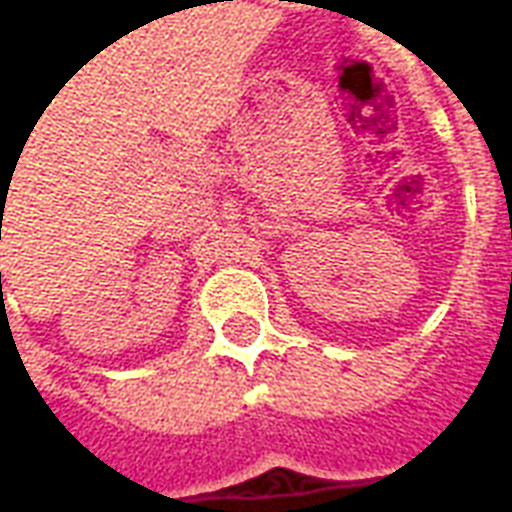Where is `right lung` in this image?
I'll return each instance as SVG.
<instances>
[{
	"label": "right lung",
	"instance_id": "obj_1",
	"mask_svg": "<svg viewBox=\"0 0 512 512\" xmlns=\"http://www.w3.org/2000/svg\"><path fill=\"white\" fill-rule=\"evenodd\" d=\"M0 282H2V271H0Z\"/></svg>",
	"mask_w": 512,
	"mask_h": 512
}]
</instances>
